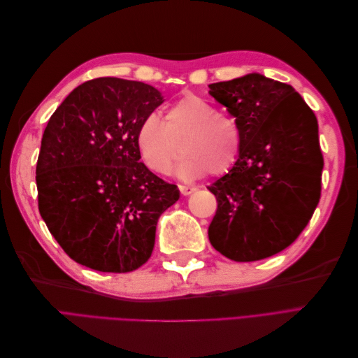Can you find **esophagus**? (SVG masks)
Instances as JSON below:
<instances>
[{
  "label": "esophagus",
  "instance_id": "obj_1",
  "mask_svg": "<svg viewBox=\"0 0 358 358\" xmlns=\"http://www.w3.org/2000/svg\"><path fill=\"white\" fill-rule=\"evenodd\" d=\"M179 189L182 192V196H189V194H192L194 191H196L197 188L196 187H185V185H179Z\"/></svg>",
  "mask_w": 358,
  "mask_h": 358
}]
</instances>
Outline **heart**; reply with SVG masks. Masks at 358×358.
<instances>
[{
	"instance_id": "obj_1",
	"label": "heart",
	"mask_w": 358,
	"mask_h": 358,
	"mask_svg": "<svg viewBox=\"0 0 358 358\" xmlns=\"http://www.w3.org/2000/svg\"><path fill=\"white\" fill-rule=\"evenodd\" d=\"M137 149L149 170L167 175L175 169L180 178H199L229 173L243 149L242 125L236 117L222 115L210 101L196 92L182 94L170 103L164 117L146 115L136 134Z\"/></svg>"
}]
</instances>
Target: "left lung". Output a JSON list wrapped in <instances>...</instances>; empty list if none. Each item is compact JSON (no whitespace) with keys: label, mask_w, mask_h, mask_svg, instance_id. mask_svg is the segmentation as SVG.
Wrapping results in <instances>:
<instances>
[{"label":"left lung","mask_w":358,"mask_h":358,"mask_svg":"<svg viewBox=\"0 0 358 358\" xmlns=\"http://www.w3.org/2000/svg\"><path fill=\"white\" fill-rule=\"evenodd\" d=\"M209 88L243 131L237 164L208 187L218 201L209 241L233 262L272 257L305 230L321 197L317 116L291 85L258 73Z\"/></svg>","instance_id":"left-lung-1"}]
</instances>
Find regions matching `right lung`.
I'll use <instances>...</instances> for the list:
<instances>
[{
    "label": "right lung",
    "mask_w": 358,
    "mask_h": 358,
    "mask_svg": "<svg viewBox=\"0 0 358 358\" xmlns=\"http://www.w3.org/2000/svg\"><path fill=\"white\" fill-rule=\"evenodd\" d=\"M162 101L143 82L99 78L50 116L36 169L38 210L76 263L127 273L152 254L158 218L179 189L138 162L136 134Z\"/></svg>",
    "instance_id": "right-lung-1"
}]
</instances>
